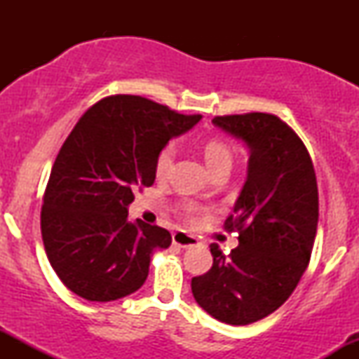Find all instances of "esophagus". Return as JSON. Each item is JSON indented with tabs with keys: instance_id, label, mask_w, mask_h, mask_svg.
Wrapping results in <instances>:
<instances>
[{
	"instance_id": "obj_1",
	"label": "esophagus",
	"mask_w": 359,
	"mask_h": 359,
	"mask_svg": "<svg viewBox=\"0 0 359 359\" xmlns=\"http://www.w3.org/2000/svg\"><path fill=\"white\" fill-rule=\"evenodd\" d=\"M172 241H174L175 246H180V248H191V246H196L199 243L196 236L184 231H175L172 234Z\"/></svg>"
}]
</instances>
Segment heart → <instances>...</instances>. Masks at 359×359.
Returning <instances> with one entry per match:
<instances>
[{"instance_id": "1", "label": "heart", "mask_w": 359, "mask_h": 359, "mask_svg": "<svg viewBox=\"0 0 359 359\" xmlns=\"http://www.w3.org/2000/svg\"><path fill=\"white\" fill-rule=\"evenodd\" d=\"M175 155H177V150L174 143H167L165 147L160 148L158 154L155 156V165H154L155 175L158 177V179H165V177H168V174H170L172 168H174ZM204 158H205V163H208V167L211 168V172H214L219 167H226V165L231 167L233 155H231V150H229V147L226 145L222 140L209 138L208 142L204 143ZM182 211L185 212V216L191 217V219L196 217V208L191 204H184Z\"/></svg>"}]
</instances>
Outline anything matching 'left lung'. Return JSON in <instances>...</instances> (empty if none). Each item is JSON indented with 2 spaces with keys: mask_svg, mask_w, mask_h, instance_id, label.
I'll use <instances>...</instances> for the list:
<instances>
[{
  "mask_svg": "<svg viewBox=\"0 0 359 359\" xmlns=\"http://www.w3.org/2000/svg\"><path fill=\"white\" fill-rule=\"evenodd\" d=\"M212 123L250 148L248 179L224 221L240 245L224 255L212 243L211 270L191 287L214 319L246 325L277 311L307 269L319 221L316 170L299 135L275 114H226Z\"/></svg>",
  "mask_w": 359,
  "mask_h": 359,
  "instance_id": "obj_1",
  "label": "left lung"
}]
</instances>
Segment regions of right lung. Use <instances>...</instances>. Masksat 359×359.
<instances>
[{"label":"right lung","instance_id":"right-lung-1","mask_svg":"<svg viewBox=\"0 0 359 359\" xmlns=\"http://www.w3.org/2000/svg\"><path fill=\"white\" fill-rule=\"evenodd\" d=\"M203 118L130 94L102 97L62 145L43 194L40 228L52 269L90 302L137 292L167 229L128 221L133 191L155 182V156Z\"/></svg>","mask_w":359,"mask_h":359}]
</instances>
